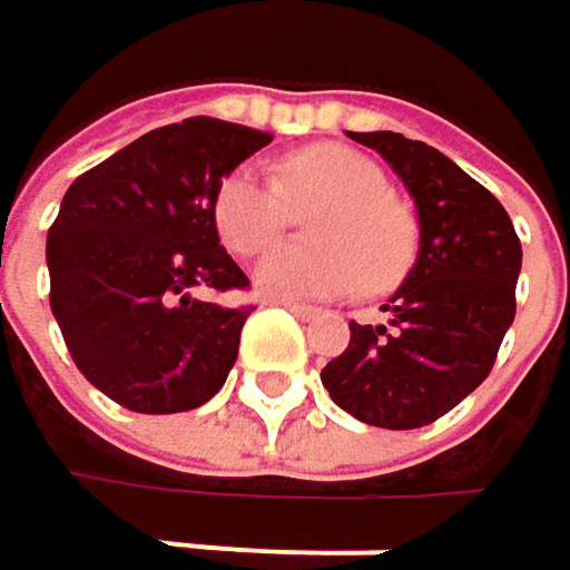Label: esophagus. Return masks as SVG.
I'll list each match as a JSON object with an SVG mask.
<instances>
[{"label": "esophagus", "instance_id": "obj_1", "mask_svg": "<svg viewBox=\"0 0 570 570\" xmlns=\"http://www.w3.org/2000/svg\"><path fill=\"white\" fill-rule=\"evenodd\" d=\"M281 306H286L296 320H313L320 309H313V306H303V303H289V299H281Z\"/></svg>", "mask_w": 570, "mask_h": 570}]
</instances>
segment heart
<instances>
[{"mask_svg": "<svg viewBox=\"0 0 570 570\" xmlns=\"http://www.w3.org/2000/svg\"><path fill=\"white\" fill-rule=\"evenodd\" d=\"M306 244H281L254 267L267 299H323L363 284L380 293L409 271L415 224L390 197L376 161L343 145H309L284 161L281 180L257 165L230 171L214 194V227L237 257H254L306 210Z\"/></svg>", "mask_w": 570, "mask_h": 570, "instance_id": "obj_1", "label": "heart"}]
</instances>
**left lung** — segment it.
Wrapping results in <instances>:
<instances>
[{"label":"left lung","mask_w":570,"mask_h":570,"mask_svg":"<svg viewBox=\"0 0 570 570\" xmlns=\"http://www.w3.org/2000/svg\"><path fill=\"white\" fill-rule=\"evenodd\" d=\"M383 155L419 214V254L380 306L386 323H350V346L320 373L330 399L366 425L419 429L492 373L514 320L521 240L492 190L425 141L346 131Z\"/></svg>","instance_id":"left-lung-1"}]
</instances>
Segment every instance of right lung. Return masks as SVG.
Instances as JSON below:
<instances>
[{"mask_svg":"<svg viewBox=\"0 0 570 570\" xmlns=\"http://www.w3.org/2000/svg\"><path fill=\"white\" fill-rule=\"evenodd\" d=\"M217 118L165 125L75 177L49 227L52 313L81 376L131 412L204 405L224 386L254 306L200 289H244L220 247L214 194L271 145Z\"/></svg>","mask_w":570,"mask_h":570,"instance_id":"1","label":"right lung"}]
</instances>
